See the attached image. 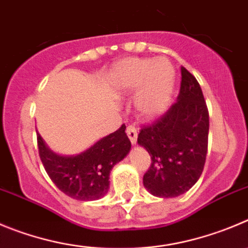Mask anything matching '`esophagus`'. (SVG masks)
Wrapping results in <instances>:
<instances>
[{"label":"esophagus","mask_w":248,"mask_h":248,"mask_svg":"<svg viewBox=\"0 0 248 248\" xmlns=\"http://www.w3.org/2000/svg\"><path fill=\"white\" fill-rule=\"evenodd\" d=\"M127 136H128V138H129V140H131L132 144H136V143H137L138 132L135 127L133 126L127 127Z\"/></svg>","instance_id":"esophagus-1"}]
</instances>
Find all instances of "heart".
I'll return each mask as SVG.
<instances>
[{"label":"heart","instance_id":"heart-1","mask_svg":"<svg viewBox=\"0 0 248 248\" xmlns=\"http://www.w3.org/2000/svg\"><path fill=\"white\" fill-rule=\"evenodd\" d=\"M176 73L166 59L132 57L119 62L111 71V82L119 93L137 91L136 108L145 119H156L169 108Z\"/></svg>","mask_w":248,"mask_h":248}]
</instances>
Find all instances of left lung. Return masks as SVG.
Wrapping results in <instances>:
<instances>
[{
  "label": "left lung",
  "instance_id": "left-lung-1",
  "mask_svg": "<svg viewBox=\"0 0 248 248\" xmlns=\"http://www.w3.org/2000/svg\"><path fill=\"white\" fill-rule=\"evenodd\" d=\"M181 76L176 103L152 124L143 126L138 135V144L152 159L143 185L155 197L186 193L202 175L207 156V104L194 76L185 67Z\"/></svg>",
  "mask_w": 248,
  "mask_h": 248
}]
</instances>
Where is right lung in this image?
Listing matches in <instances>:
<instances>
[{
  "label": "right lung",
  "mask_w": 248,
  "mask_h": 248,
  "mask_svg": "<svg viewBox=\"0 0 248 248\" xmlns=\"http://www.w3.org/2000/svg\"><path fill=\"white\" fill-rule=\"evenodd\" d=\"M126 126L101 138L77 155H59L38 133V147L48 177L60 191L77 201H95L110 188V172L131 150Z\"/></svg>",
  "instance_id": "add662e5"
}]
</instances>
